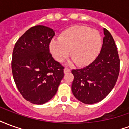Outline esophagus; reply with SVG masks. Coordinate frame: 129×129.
<instances>
[{"label": "esophagus", "mask_w": 129, "mask_h": 129, "mask_svg": "<svg viewBox=\"0 0 129 129\" xmlns=\"http://www.w3.org/2000/svg\"><path fill=\"white\" fill-rule=\"evenodd\" d=\"M63 71H64V73H70V70L69 69V68H65Z\"/></svg>", "instance_id": "1"}]
</instances>
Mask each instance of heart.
I'll use <instances>...</instances> for the list:
<instances>
[{"instance_id": "b5f03b06", "label": "heart", "mask_w": 129, "mask_h": 129, "mask_svg": "<svg viewBox=\"0 0 129 129\" xmlns=\"http://www.w3.org/2000/svg\"><path fill=\"white\" fill-rule=\"evenodd\" d=\"M102 37L97 30L84 25H75L62 32L59 40H52L50 50L57 61L62 62L70 54V63L79 66L91 63L99 54Z\"/></svg>"}]
</instances>
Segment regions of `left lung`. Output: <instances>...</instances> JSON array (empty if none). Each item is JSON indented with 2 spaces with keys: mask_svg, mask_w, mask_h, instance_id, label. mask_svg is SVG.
<instances>
[{
  "mask_svg": "<svg viewBox=\"0 0 129 129\" xmlns=\"http://www.w3.org/2000/svg\"><path fill=\"white\" fill-rule=\"evenodd\" d=\"M104 37L100 53L94 61L84 68L72 70L73 95L82 103L99 102L110 93L119 73V59L113 38L104 29Z\"/></svg>",
  "mask_w": 129,
  "mask_h": 129,
  "instance_id": "1",
  "label": "left lung"
}]
</instances>
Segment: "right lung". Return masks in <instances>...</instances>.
<instances>
[{
	"mask_svg": "<svg viewBox=\"0 0 129 129\" xmlns=\"http://www.w3.org/2000/svg\"><path fill=\"white\" fill-rule=\"evenodd\" d=\"M55 31L43 25L31 27L16 43L12 70L22 96L34 104H43L56 95L64 76L63 68L52 58L49 44Z\"/></svg>",
	"mask_w": 129,
	"mask_h": 129,
	"instance_id": "obj_1",
	"label": "right lung"
}]
</instances>
